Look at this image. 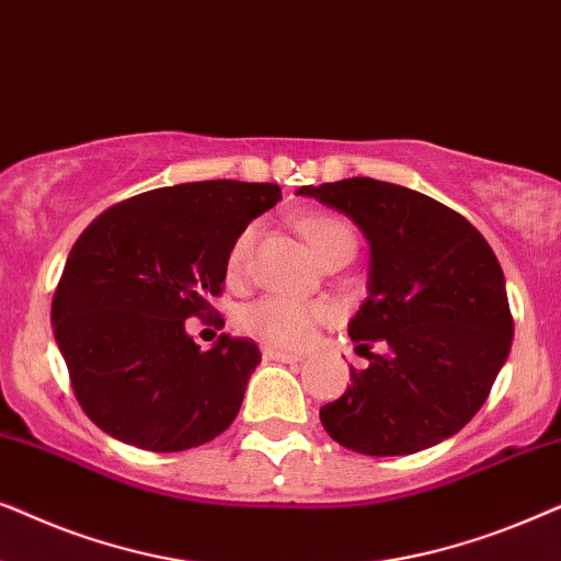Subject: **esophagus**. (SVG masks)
Masks as SVG:
<instances>
[{
  "instance_id": "obj_1",
  "label": "esophagus",
  "mask_w": 561,
  "mask_h": 561,
  "mask_svg": "<svg viewBox=\"0 0 561 561\" xmlns=\"http://www.w3.org/2000/svg\"><path fill=\"white\" fill-rule=\"evenodd\" d=\"M263 355L267 359H275V363H298V359H304L301 352H288V350H278V347H265Z\"/></svg>"
}]
</instances>
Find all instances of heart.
<instances>
[{"instance_id": "b5f03b06", "label": "heart", "mask_w": 561, "mask_h": 561, "mask_svg": "<svg viewBox=\"0 0 561 561\" xmlns=\"http://www.w3.org/2000/svg\"><path fill=\"white\" fill-rule=\"evenodd\" d=\"M296 227L319 260L332 255L334 250L344 248V244L355 248V232L342 219L304 217ZM255 237L257 227L252 225L244 232H240V237L232 242V248H229L227 273L232 278H240L244 267H248L250 252L255 248ZM327 319H332V306L301 304L286 296H265L242 311V327L250 334H255L257 340L278 344V347H304L313 336V332H317L321 321Z\"/></svg>"}]
</instances>
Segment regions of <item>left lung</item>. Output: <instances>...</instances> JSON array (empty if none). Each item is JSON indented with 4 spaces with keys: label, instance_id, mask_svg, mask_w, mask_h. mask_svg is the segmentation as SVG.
Listing matches in <instances>:
<instances>
[{
    "label": "left lung",
    "instance_id": "obj_1",
    "mask_svg": "<svg viewBox=\"0 0 561 561\" xmlns=\"http://www.w3.org/2000/svg\"><path fill=\"white\" fill-rule=\"evenodd\" d=\"M298 196L342 211L370 244L367 298L352 342H382L321 405L327 434L370 457L413 455L455 436L493 388L513 342L495 252L462 214L396 183L344 179ZM370 350V344H359Z\"/></svg>",
    "mask_w": 561,
    "mask_h": 561
}]
</instances>
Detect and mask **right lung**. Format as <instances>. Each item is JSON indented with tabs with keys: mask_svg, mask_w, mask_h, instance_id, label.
<instances>
[{
	"mask_svg": "<svg viewBox=\"0 0 561 561\" xmlns=\"http://www.w3.org/2000/svg\"><path fill=\"white\" fill-rule=\"evenodd\" d=\"M280 202L275 183L196 181L133 196L76 240L53 296V334L94 424L148 451L211 442L240 413L255 342L186 334L211 317L240 232Z\"/></svg>",
	"mask_w": 561,
	"mask_h": 561,
	"instance_id": "obj_1",
	"label": "right lung"
}]
</instances>
